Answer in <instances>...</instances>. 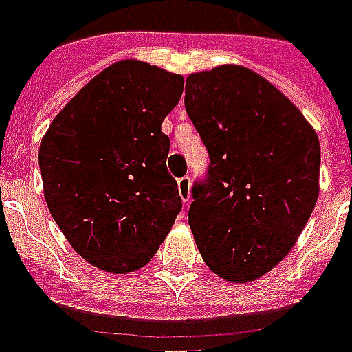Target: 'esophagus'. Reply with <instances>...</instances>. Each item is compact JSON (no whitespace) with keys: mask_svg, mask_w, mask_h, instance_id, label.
<instances>
[{"mask_svg":"<svg viewBox=\"0 0 352 352\" xmlns=\"http://www.w3.org/2000/svg\"><path fill=\"white\" fill-rule=\"evenodd\" d=\"M177 186H179V197H181L182 202L184 204L190 202V199H191L190 177H181V179H179V182H177Z\"/></svg>","mask_w":352,"mask_h":352,"instance_id":"34e87169","label":"esophagus"}]
</instances>
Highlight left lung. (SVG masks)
<instances>
[{
	"instance_id": "obj_1",
	"label": "left lung",
	"mask_w": 352,
	"mask_h": 352,
	"mask_svg": "<svg viewBox=\"0 0 352 352\" xmlns=\"http://www.w3.org/2000/svg\"><path fill=\"white\" fill-rule=\"evenodd\" d=\"M186 111L209 152L193 186L200 256L229 283H250L288 256L318 199L320 143L302 112L249 67L186 78Z\"/></svg>"
}]
</instances>
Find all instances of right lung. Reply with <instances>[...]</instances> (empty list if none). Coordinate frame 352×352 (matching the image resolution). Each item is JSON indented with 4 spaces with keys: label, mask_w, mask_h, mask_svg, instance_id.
<instances>
[{
    "label": "right lung",
    "mask_w": 352,
    "mask_h": 352,
    "mask_svg": "<svg viewBox=\"0 0 352 352\" xmlns=\"http://www.w3.org/2000/svg\"><path fill=\"white\" fill-rule=\"evenodd\" d=\"M184 78L126 58L105 67L52 121L39 148L44 199L71 247L100 270L143 268L182 208L168 173L164 118Z\"/></svg>",
    "instance_id": "add662e5"
}]
</instances>
